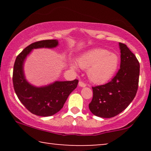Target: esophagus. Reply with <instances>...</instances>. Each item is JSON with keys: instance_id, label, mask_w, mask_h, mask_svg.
I'll use <instances>...</instances> for the list:
<instances>
[{"instance_id": "34e87169", "label": "esophagus", "mask_w": 151, "mask_h": 151, "mask_svg": "<svg viewBox=\"0 0 151 151\" xmlns=\"http://www.w3.org/2000/svg\"><path fill=\"white\" fill-rule=\"evenodd\" d=\"M78 85H79V86H80V87H85V86H86L85 83H84V82H82L81 81L79 82V83H78Z\"/></svg>"}]
</instances>
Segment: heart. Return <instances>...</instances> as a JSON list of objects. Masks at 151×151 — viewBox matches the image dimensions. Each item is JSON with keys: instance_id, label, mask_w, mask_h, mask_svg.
<instances>
[{"instance_id": "heart-1", "label": "heart", "mask_w": 151, "mask_h": 151, "mask_svg": "<svg viewBox=\"0 0 151 151\" xmlns=\"http://www.w3.org/2000/svg\"><path fill=\"white\" fill-rule=\"evenodd\" d=\"M78 66L87 69L88 79L93 83H104L111 79L119 65V58L116 53L104 49H93L86 51L78 59ZM72 69L78 68L76 64L70 63Z\"/></svg>"}]
</instances>
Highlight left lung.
<instances>
[{
	"instance_id": "obj_1",
	"label": "left lung",
	"mask_w": 151,
	"mask_h": 151,
	"mask_svg": "<svg viewBox=\"0 0 151 151\" xmlns=\"http://www.w3.org/2000/svg\"><path fill=\"white\" fill-rule=\"evenodd\" d=\"M120 69L108 83L93 88L88 107L93 114L103 118L116 116L127 108L137 93L139 63L127 46L119 42Z\"/></svg>"
}]
</instances>
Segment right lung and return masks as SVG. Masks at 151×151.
Listing matches in <instances>:
<instances>
[{
	"label": "right lung",
	"mask_w": 151,
	"mask_h": 151,
	"mask_svg": "<svg viewBox=\"0 0 151 151\" xmlns=\"http://www.w3.org/2000/svg\"><path fill=\"white\" fill-rule=\"evenodd\" d=\"M58 45V40H45L32 43L18 55L14 63L13 84L16 94L28 111L38 116H51L60 111L78 83V80L55 81L48 85L36 86L27 80L24 63L32 51L41 48L53 49Z\"/></svg>",
	"instance_id": "add662e5"
}]
</instances>
